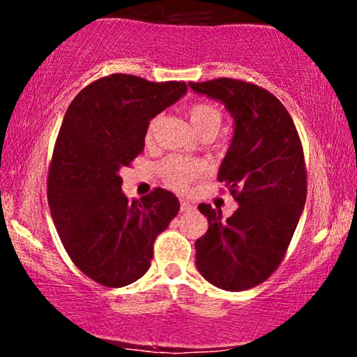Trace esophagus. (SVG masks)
<instances>
[{"label":"esophagus","mask_w":357,"mask_h":357,"mask_svg":"<svg viewBox=\"0 0 357 357\" xmlns=\"http://www.w3.org/2000/svg\"><path fill=\"white\" fill-rule=\"evenodd\" d=\"M192 204L190 202H186V199H181V211H191L192 210Z\"/></svg>","instance_id":"34e87169"}]
</instances>
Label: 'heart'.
Listing matches in <instances>:
<instances>
[{
    "label": "heart",
    "mask_w": 357,
    "mask_h": 357,
    "mask_svg": "<svg viewBox=\"0 0 357 357\" xmlns=\"http://www.w3.org/2000/svg\"><path fill=\"white\" fill-rule=\"evenodd\" d=\"M190 121L199 136H215L220 130L223 116L220 109L210 102H198L190 107ZM159 119L154 117L149 122L146 130V141L151 142L158 130ZM161 173L165 179L176 190H186L196 179L208 174V166L202 161H190V159L169 158L161 165Z\"/></svg>",
    "instance_id": "1"
}]
</instances>
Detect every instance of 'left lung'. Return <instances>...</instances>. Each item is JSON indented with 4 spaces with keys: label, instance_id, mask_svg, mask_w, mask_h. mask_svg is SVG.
<instances>
[{
    "label": "left lung",
    "instance_id": "1",
    "mask_svg": "<svg viewBox=\"0 0 357 357\" xmlns=\"http://www.w3.org/2000/svg\"><path fill=\"white\" fill-rule=\"evenodd\" d=\"M220 100L235 121L230 149L220 166L238 208L230 218L202 203L208 231L196 240V267L218 289L240 292L260 285L284 260L307 198L301 137L292 117L268 90L245 80L190 82Z\"/></svg>",
    "mask_w": 357,
    "mask_h": 357
}]
</instances>
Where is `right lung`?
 <instances>
[{
    "label": "right lung",
    "instance_id": "right-lung-1",
    "mask_svg": "<svg viewBox=\"0 0 357 357\" xmlns=\"http://www.w3.org/2000/svg\"><path fill=\"white\" fill-rule=\"evenodd\" d=\"M186 90L184 82L112 73L82 89L65 112L48 204L68 257L97 284L124 287L144 275L154 240L178 215L179 199L162 188L129 202L119 173L144 151L151 119Z\"/></svg>",
    "mask_w": 357,
    "mask_h": 357
}]
</instances>
